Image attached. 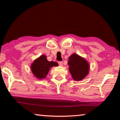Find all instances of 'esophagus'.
I'll return each mask as SVG.
<instances>
[{
	"mask_svg": "<svg viewBox=\"0 0 120 120\" xmlns=\"http://www.w3.org/2000/svg\"><path fill=\"white\" fill-rule=\"evenodd\" d=\"M58 64H59L60 66H63V63H62V62H61V61L58 62Z\"/></svg>",
	"mask_w": 120,
	"mask_h": 120,
	"instance_id": "esophagus-1",
	"label": "esophagus"
}]
</instances>
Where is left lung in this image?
Instances as JSON below:
<instances>
[{
	"label": "left lung",
	"instance_id": "1",
	"mask_svg": "<svg viewBox=\"0 0 120 120\" xmlns=\"http://www.w3.org/2000/svg\"><path fill=\"white\" fill-rule=\"evenodd\" d=\"M68 64L69 71L75 81L82 80L89 74V63L84 58L76 53H73L69 57Z\"/></svg>",
	"mask_w": 120,
	"mask_h": 120
}]
</instances>
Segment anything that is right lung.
Segmentation results:
<instances>
[{"mask_svg":"<svg viewBox=\"0 0 120 120\" xmlns=\"http://www.w3.org/2000/svg\"><path fill=\"white\" fill-rule=\"evenodd\" d=\"M58 66L57 62L48 61L46 56L42 54L34 61L31 65L32 74L39 80L45 79L53 67Z\"/></svg>","mask_w":120,"mask_h":120,"instance_id":"obj_1","label":"right lung"}]
</instances>
